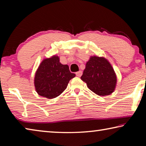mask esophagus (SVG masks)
<instances>
[{
    "label": "esophagus",
    "instance_id": "esophagus-1",
    "mask_svg": "<svg viewBox=\"0 0 146 146\" xmlns=\"http://www.w3.org/2000/svg\"><path fill=\"white\" fill-rule=\"evenodd\" d=\"M82 75V72L81 71H78V72L76 73V75L78 76V77H80Z\"/></svg>",
    "mask_w": 146,
    "mask_h": 146
}]
</instances>
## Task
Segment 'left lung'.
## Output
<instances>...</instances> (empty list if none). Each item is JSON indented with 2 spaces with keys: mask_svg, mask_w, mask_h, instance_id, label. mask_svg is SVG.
Listing matches in <instances>:
<instances>
[{
  "mask_svg": "<svg viewBox=\"0 0 146 146\" xmlns=\"http://www.w3.org/2000/svg\"><path fill=\"white\" fill-rule=\"evenodd\" d=\"M81 80L88 88L99 96H106L115 91L117 85V75L107 59L91 56L86 64Z\"/></svg>",
  "mask_w": 146,
  "mask_h": 146,
  "instance_id": "1",
  "label": "left lung"
}]
</instances>
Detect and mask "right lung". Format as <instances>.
Wrapping results in <instances>:
<instances>
[{"label": "right lung", "mask_w": 146, "mask_h": 146, "mask_svg": "<svg viewBox=\"0 0 146 146\" xmlns=\"http://www.w3.org/2000/svg\"><path fill=\"white\" fill-rule=\"evenodd\" d=\"M75 76L67 64H62L60 58L53 55L41 62L35 75V88L40 96L52 99L66 90L70 80Z\"/></svg>", "instance_id": "add662e5"}]
</instances>
